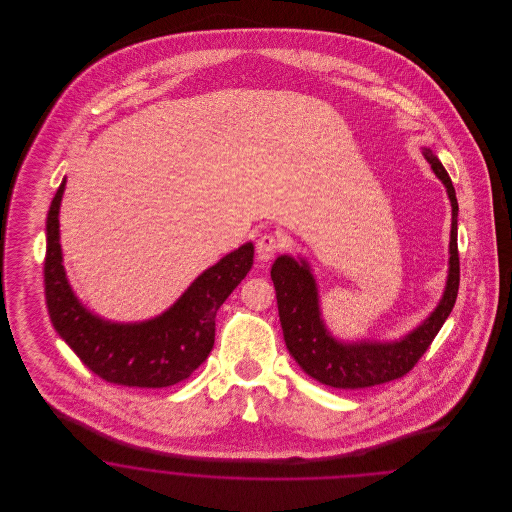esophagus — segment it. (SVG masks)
Listing matches in <instances>:
<instances>
[{
    "label": "esophagus",
    "mask_w": 512,
    "mask_h": 512,
    "mask_svg": "<svg viewBox=\"0 0 512 512\" xmlns=\"http://www.w3.org/2000/svg\"><path fill=\"white\" fill-rule=\"evenodd\" d=\"M278 247H280V244H278V240L272 234L261 236L257 240V257H259V261H270L276 255Z\"/></svg>",
    "instance_id": "1"
}]
</instances>
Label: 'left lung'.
Instances as JSON below:
<instances>
[{
    "mask_svg": "<svg viewBox=\"0 0 512 512\" xmlns=\"http://www.w3.org/2000/svg\"><path fill=\"white\" fill-rule=\"evenodd\" d=\"M422 155L445 186L451 201L449 270L438 307L409 334L393 341L338 340L322 318L317 278L309 263L303 257L280 255L270 268L286 347L303 372L324 386L361 390L405 376L426 353L455 307L459 293V203L453 182L432 149L422 147Z\"/></svg>",
    "mask_w": 512,
    "mask_h": 512,
    "instance_id": "8db88e82",
    "label": "left lung"
}]
</instances>
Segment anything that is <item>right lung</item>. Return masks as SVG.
Returning <instances> with one entry per match:
<instances>
[{
	"instance_id": "obj_1",
	"label": "right lung",
	"mask_w": 512,
	"mask_h": 512,
	"mask_svg": "<svg viewBox=\"0 0 512 512\" xmlns=\"http://www.w3.org/2000/svg\"><path fill=\"white\" fill-rule=\"evenodd\" d=\"M67 178L46 222V303L57 334L99 378L128 388H167L192 376L215 345V317L253 265V244L240 245L203 270L167 311L142 322H113L92 313L73 292L63 267L59 207Z\"/></svg>"
}]
</instances>
